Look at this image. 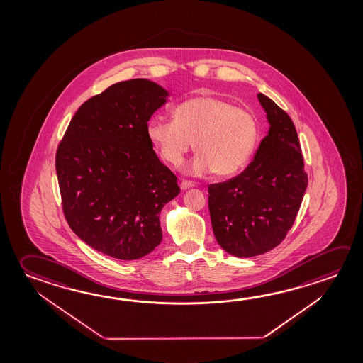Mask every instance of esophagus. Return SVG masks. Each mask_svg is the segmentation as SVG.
<instances>
[{
  "label": "esophagus",
  "mask_w": 363,
  "mask_h": 363,
  "mask_svg": "<svg viewBox=\"0 0 363 363\" xmlns=\"http://www.w3.org/2000/svg\"><path fill=\"white\" fill-rule=\"evenodd\" d=\"M195 184L194 182H191V181H182L181 184H179V187L182 189V190H187V189H191V187H194Z\"/></svg>",
  "instance_id": "34e87169"
}]
</instances>
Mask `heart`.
<instances>
[{"label": "heart", "mask_w": 363, "mask_h": 363, "mask_svg": "<svg viewBox=\"0 0 363 363\" xmlns=\"http://www.w3.org/2000/svg\"><path fill=\"white\" fill-rule=\"evenodd\" d=\"M147 134L160 155L171 166H182L194 147L199 155L190 172L219 176L238 172L256 148L259 128L253 113L216 96H197L179 104L172 119L155 115Z\"/></svg>", "instance_id": "1"}]
</instances>
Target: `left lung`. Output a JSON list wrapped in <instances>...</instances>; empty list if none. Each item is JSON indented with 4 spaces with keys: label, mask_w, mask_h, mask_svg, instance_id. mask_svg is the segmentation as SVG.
<instances>
[{
    "label": "left lung",
    "mask_w": 363,
    "mask_h": 363,
    "mask_svg": "<svg viewBox=\"0 0 363 363\" xmlns=\"http://www.w3.org/2000/svg\"><path fill=\"white\" fill-rule=\"evenodd\" d=\"M269 131L253 161L225 182L208 184V210L220 247L235 257L274 250L296 219L308 174L295 125L269 97L258 94Z\"/></svg>",
    "instance_id": "left-lung-1"
}]
</instances>
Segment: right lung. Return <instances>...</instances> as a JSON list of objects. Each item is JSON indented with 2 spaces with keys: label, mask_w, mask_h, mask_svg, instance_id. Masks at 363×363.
I'll list each match as a JSON object with an SVG mask.
<instances>
[{
  "label": "right lung",
  "mask_w": 363,
  "mask_h": 363,
  "mask_svg": "<svg viewBox=\"0 0 363 363\" xmlns=\"http://www.w3.org/2000/svg\"><path fill=\"white\" fill-rule=\"evenodd\" d=\"M168 92L148 79L113 84L84 102L55 153L62 208L84 243L116 259L147 256L162 240L160 213L179 194L147 124Z\"/></svg>",
  "instance_id": "1"
}]
</instances>
